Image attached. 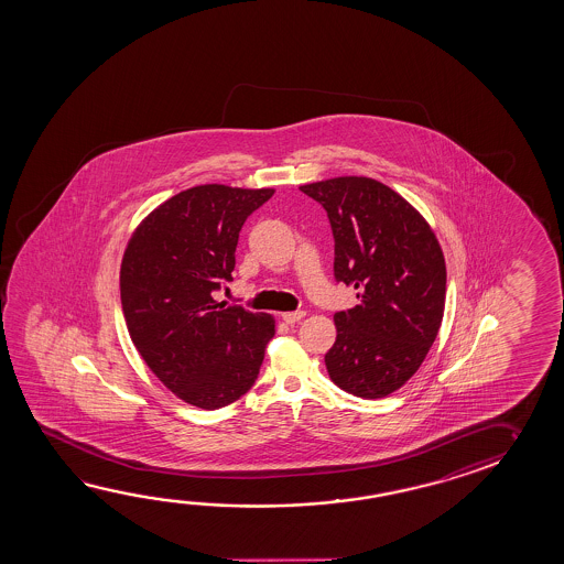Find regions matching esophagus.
<instances>
[{
  "instance_id": "1",
  "label": "esophagus",
  "mask_w": 564,
  "mask_h": 564,
  "mask_svg": "<svg viewBox=\"0 0 564 564\" xmlns=\"http://www.w3.org/2000/svg\"><path fill=\"white\" fill-rule=\"evenodd\" d=\"M304 315L306 312H286V314H282V319L286 322V324L294 325L300 322V319H304Z\"/></svg>"
}]
</instances>
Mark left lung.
<instances>
[{
  "label": "left lung",
  "mask_w": 564,
  "mask_h": 564,
  "mask_svg": "<svg viewBox=\"0 0 564 564\" xmlns=\"http://www.w3.org/2000/svg\"><path fill=\"white\" fill-rule=\"evenodd\" d=\"M332 223L337 282L359 304L334 315L329 379L361 399H382L419 371L438 335L446 262L434 230L399 193L345 175L300 187Z\"/></svg>",
  "instance_id": "obj_1"
}]
</instances>
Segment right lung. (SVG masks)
I'll use <instances>...</instances> for the list:
<instances>
[{
  "instance_id": "1",
  "label": "right lung",
  "mask_w": 564,
  "mask_h": 564,
  "mask_svg": "<svg viewBox=\"0 0 564 564\" xmlns=\"http://www.w3.org/2000/svg\"><path fill=\"white\" fill-rule=\"evenodd\" d=\"M272 195L197 185L153 209L124 250L120 297L135 349L177 399L205 411L249 391L274 337L272 315L215 300L245 220Z\"/></svg>"
}]
</instances>
